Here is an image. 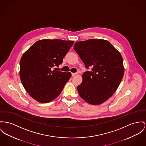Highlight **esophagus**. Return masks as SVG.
I'll return each instance as SVG.
<instances>
[{
	"mask_svg": "<svg viewBox=\"0 0 146 146\" xmlns=\"http://www.w3.org/2000/svg\"><path fill=\"white\" fill-rule=\"evenodd\" d=\"M76 74H77V73H71V75H72V76H75V75H76Z\"/></svg>",
	"mask_w": 146,
	"mask_h": 146,
	"instance_id": "esophagus-1",
	"label": "esophagus"
}]
</instances>
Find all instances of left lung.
Listing matches in <instances>:
<instances>
[{
    "mask_svg": "<svg viewBox=\"0 0 146 146\" xmlns=\"http://www.w3.org/2000/svg\"><path fill=\"white\" fill-rule=\"evenodd\" d=\"M76 51L88 69L77 88L79 95L88 103L97 105L111 97L124 74L123 59L107 40L90 39L76 42Z\"/></svg>",
    "mask_w": 146,
    "mask_h": 146,
    "instance_id": "1",
    "label": "left lung"
}]
</instances>
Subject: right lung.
Returning <instances> with one entry per match:
<instances>
[{"label": "right lung", "instance_id": "1", "mask_svg": "<svg viewBox=\"0 0 146 146\" xmlns=\"http://www.w3.org/2000/svg\"><path fill=\"white\" fill-rule=\"evenodd\" d=\"M74 42L59 39L40 40L23 55L20 61V80L25 90L36 101L49 102L61 92L71 74L56 71L53 68L62 63Z\"/></svg>", "mask_w": 146, "mask_h": 146}]
</instances>
